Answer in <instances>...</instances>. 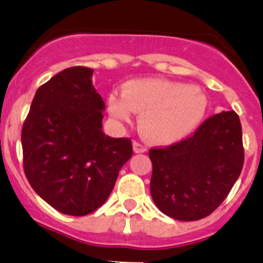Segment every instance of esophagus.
I'll use <instances>...</instances> for the list:
<instances>
[{
  "label": "esophagus",
  "instance_id": "34e87169",
  "mask_svg": "<svg viewBox=\"0 0 263 263\" xmlns=\"http://www.w3.org/2000/svg\"><path fill=\"white\" fill-rule=\"evenodd\" d=\"M132 146H134V152L136 153V154H141V153L146 152V147H145L144 145L139 144V142H134V145H132Z\"/></svg>",
  "mask_w": 263,
  "mask_h": 263
}]
</instances>
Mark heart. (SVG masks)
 <instances>
[{
  "instance_id": "b5f03b06",
  "label": "heart",
  "mask_w": 263,
  "mask_h": 263,
  "mask_svg": "<svg viewBox=\"0 0 263 263\" xmlns=\"http://www.w3.org/2000/svg\"><path fill=\"white\" fill-rule=\"evenodd\" d=\"M109 114L129 122L139 116L142 136L157 144H171L199 126L208 109L207 96L194 86L163 78H140L127 82L121 93L108 98Z\"/></svg>"
}]
</instances>
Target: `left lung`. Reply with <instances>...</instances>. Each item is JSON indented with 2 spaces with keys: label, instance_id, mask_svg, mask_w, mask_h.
I'll return each mask as SVG.
<instances>
[{
  "label": "left lung",
  "instance_id": "8db88e82",
  "mask_svg": "<svg viewBox=\"0 0 263 263\" xmlns=\"http://www.w3.org/2000/svg\"><path fill=\"white\" fill-rule=\"evenodd\" d=\"M150 193L160 212L178 221L207 217L221 203L244 163L238 114L208 118L193 136L163 149H150Z\"/></svg>",
  "mask_w": 263,
  "mask_h": 263
}]
</instances>
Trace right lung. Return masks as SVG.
Segmentation results:
<instances>
[{"mask_svg":"<svg viewBox=\"0 0 263 263\" xmlns=\"http://www.w3.org/2000/svg\"><path fill=\"white\" fill-rule=\"evenodd\" d=\"M93 69L61 70L41 86L22 131L24 172L33 190L59 212L86 216L110 195L132 157L129 139L103 132Z\"/></svg>","mask_w":263,"mask_h":263,"instance_id":"add662e5","label":"right lung"}]
</instances>
